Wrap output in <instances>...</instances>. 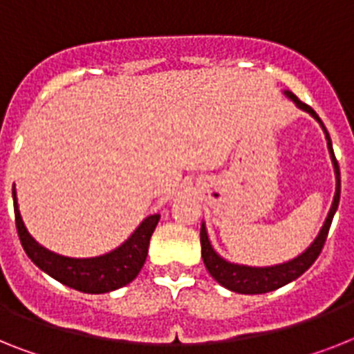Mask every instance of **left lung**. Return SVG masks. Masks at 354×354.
<instances>
[{"instance_id":"8db88e82","label":"left lung","mask_w":354,"mask_h":354,"mask_svg":"<svg viewBox=\"0 0 354 354\" xmlns=\"http://www.w3.org/2000/svg\"><path fill=\"white\" fill-rule=\"evenodd\" d=\"M286 95L293 102L299 106L301 109L308 111L315 120L319 122L322 126L324 133H326V140H328L329 153H331V160H333L335 174H337V192H335L333 205H331V210L328 214V219L324 223V227L320 228V234L317 236L311 246L304 254H301L297 259L288 261L284 264H279V266H268V268H252V266H241V264H232L225 261L223 257H219L216 252H214L212 245L209 241V236H207V228L205 225H201L200 232V241H201V257H203V263L209 270V273L212 275L216 281H218L221 286L232 290L237 293H246V295H257V293H266L273 292L277 288L284 286V284L292 283L297 277H301L306 270L310 268L311 264L317 261V257L320 255L324 248V243H326V237H328L329 227H331V221H333V216L338 209V201H340V169H338V162L335 158L333 145H331V138H329L328 129L324 127L322 120L319 118V115L313 111V109L304 104L302 100H299L292 91H286Z\"/></svg>"}]
</instances>
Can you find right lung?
<instances>
[{
    "mask_svg": "<svg viewBox=\"0 0 354 354\" xmlns=\"http://www.w3.org/2000/svg\"><path fill=\"white\" fill-rule=\"evenodd\" d=\"M12 196H14L17 234H19L21 245L25 248L26 255L30 257L35 266H39L43 272L48 273L50 277L82 293H108L131 283L144 266L147 250H149V239L160 219V214L145 218L140 223V227L131 234V237L109 254L91 257V259H71V257L53 254L43 248L39 243H35L21 219L16 189H12Z\"/></svg>",
    "mask_w": 354,
    "mask_h": 354,
    "instance_id": "1",
    "label": "right lung"
}]
</instances>
